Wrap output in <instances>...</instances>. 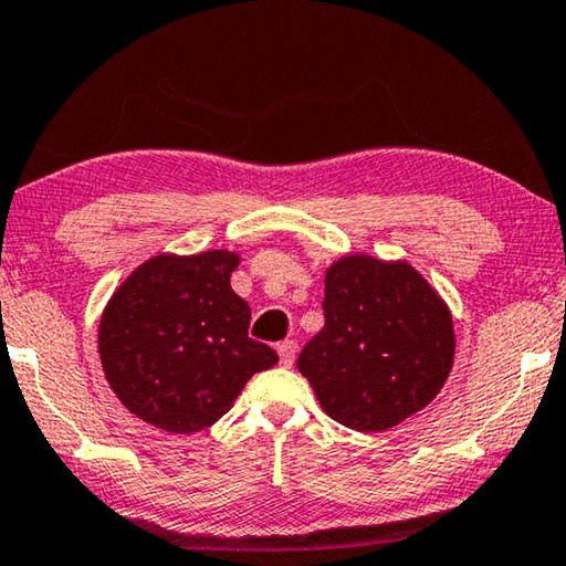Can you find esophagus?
<instances>
[{
    "label": "esophagus",
    "instance_id": "1",
    "mask_svg": "<svg viewBox=\"0 0 566 566\" xmlns=\"http://www.w3.org/2000/svg\"><path fill=\"white\" fill-rule=\"evenodd\" d=\"M295 349H298V346H295V342H281L277 344V356H281V367H293V361H295Z\"/></svg>",
    "mask_w": 566,
    "mask_h": 566
}]
</instances>
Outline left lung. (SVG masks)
<instances>
[{
	"label": "left lung",
	"instance_id": "left-lung-1",
	"mask_svg": "<svg viewBox=\"0 0 566 566\" xmlns=\"http://www.w3.org/2000/svg\"><path fill=\"white\" fill-rule=\"evenodd\" d=\"M321 328L295 361L321 410L385 432L428 407L455 359L453 313L407 260L342 255L326 268Z\"/></svg>",
	"mask_w": 566,
	"mask_h": 566
}]
</instances>
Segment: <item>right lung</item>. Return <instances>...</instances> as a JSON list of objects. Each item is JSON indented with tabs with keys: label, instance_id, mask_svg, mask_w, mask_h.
Listing matches in <instances>:
<instances>
[{
	"label": "right lung",
	"instance_id": "obj_1",
	"mask_svg": "<svg viewBox=\"0 0 566 566\" xmlns=\"http://www.w3.org/2000/svg\"><path fill=\"white\" fill-rule=\"evenodd\" d=\"M240 253H159L134 268L98 326L103 374L118 402L154 428L192 434L230 410L277 364L248 336L250 306L232 291Z\"/></svg>",
	"mask_w": 566,
	"mask_h": 566
}]
</instances>
